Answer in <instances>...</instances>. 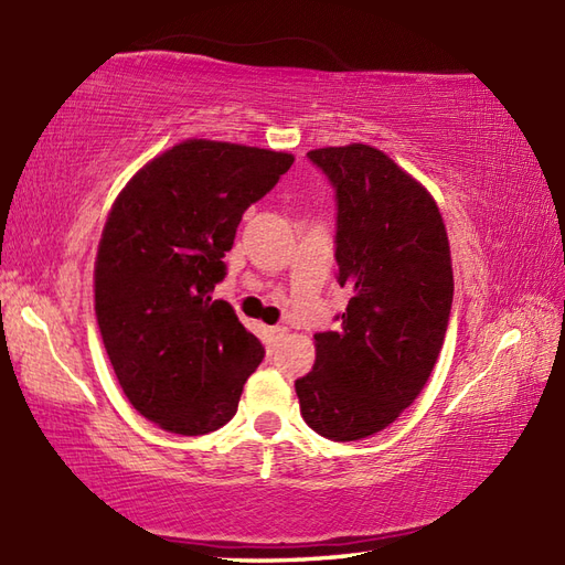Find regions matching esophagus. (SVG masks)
Here are the masks:
<instances>
[{"label": "esophagus", "mask_w": 565, "mask_h": 565, "mask_svg": "<svg viewBox=\"0 0 565 565\" xmlns=\"http://www.w3.org/2000/svg\"><path fill=\"white\" fill-rule=\"evenodd\" d=\"M286 332H289V330H286L284 326H276V328L269 330V338H271V342H281L286 338Z\"/></svg>", "instance_id": "34e87169"}]
</instances>
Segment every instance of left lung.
<instances>
[{
	"instance_id": "8db88e82",
	"label": "left lung",
	"mask_w": 565,
	"mask_h": 565,
	"mask_svg": "<svg viewBox=\"0 0 565 565\" xmlns=\"http://www.w3.org/2000/svg\"><path fill=\"white\" fill-rule=\"evenodd\" d=\"M308 160L334 189L338 281L352 298L340 328L316 334L296 395L310 429L354 441L386 429L437 364L454 298L449 239L429 191L381 150L352 142Z\"/></svg>"
}]
</instances>
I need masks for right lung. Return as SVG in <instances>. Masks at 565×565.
Wrapping results in <instances>:
<instances>
[{
    "instance_id": "right-lung-1",
    "label": "right lung",
    "mask_w": 565,
    "mask_h": 565,
    "mask_svg": "<svg viewBox=\"0 0 565 565\" xmlns=\"http://www.w3.org/2000/svg\"><path fill=\"white\" fill-rule=\"evenodd\" d=\"M291 164L289 152L194 138L150 160L114 201L94 310L126 398L167 431L223 427L264 359L262 342L211 291L243 213Z\"/></svg>"
}]
</instances>
